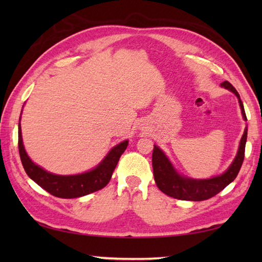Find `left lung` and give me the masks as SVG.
I'll return each mask as SVG.
<instances>
[{
    "mask_svg": "<svg viewBox=\"0 0 262 262\" xmlns=\"http://www.w3.org/2000/svg\"><path fill=\"white\" fill-rule=\"evenodd\" d=\"M221 86L227 89V90L235 94L238 100V104H240L243 119L247 121L246 111H244L240 94L237 93L234 86L227 81L222 83ZM247 136L248 126L244 128V133L241 137L240 144H238L236 155L229 168L222 174L208 178V179H193V178L180 174L162 149L158 145H154L152 165L155 183H157V186L161 191L176 199L202 202V200L214 197L215 194L223 190L226 186H229L235 179L238 171H240L244 160Z\"/></svg>",
    "mask_w": 262,
    "mask_h": 262,
    "instance_id": "obj_1",
    "label": "left lung"
}]
</instances>
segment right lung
<instances>
[{"label":"right lung","instance_id":"add662e5","mask_svg":"<svg viewBox=\"0 0 262 262\" xmlns=\"http://www.w3.org/2000/svg\"><path fill=\"white\" fill-rule=\"evenodd\" d=\"M21 119V116H20ZM19 153L24 169L28 177L35 181L38 186L45 189L51 194L58 198H79L89 193L98 191L108 185L113 172L118 163L121 154L125 152L128 140L122 141L110 149L96 168L79 174L62 176L48 172L36 164L27 154L24 141H22L21 125L19 122Z\"/></svg>","mask_w":262,"mask_h":262}]
</instances>
